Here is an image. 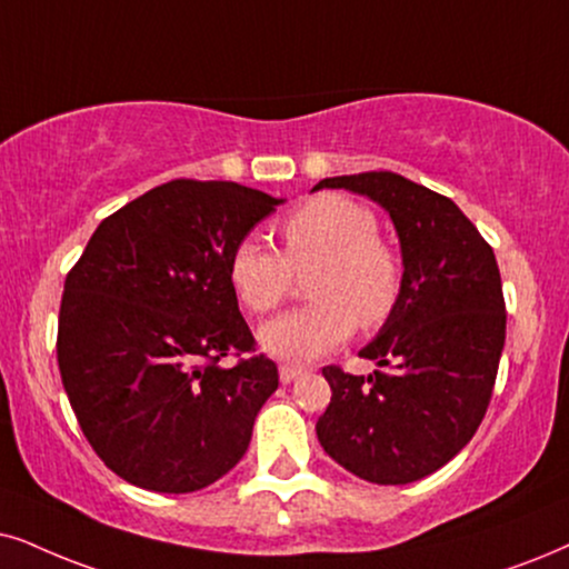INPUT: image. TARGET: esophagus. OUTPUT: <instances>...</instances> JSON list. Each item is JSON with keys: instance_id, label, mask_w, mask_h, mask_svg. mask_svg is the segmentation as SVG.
<instances>
[{"instance_id": "1", "label": "esophagus", "mask_w": 569, "mask_h": 569, "mask_svg": "<svg viewBox=\"0 0 569 569\" xmlns=\"http://www.w3.org/2000/svg\"><path fill=\"white\" fill-rule=\"evenodd\" d=\"M280 383H291V380H297L305 376V368H299V365H280Z\"/></svg>"}]
</instances>
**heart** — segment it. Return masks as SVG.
I'll list each match as a JSON object with an SVG mask.
<instances>
[{
    "mask_svg": "<svg viewBox=\"0 0 569 569\" xmlns=\"http://www.w3.org/2000/svg\"><path fill=\"white\" fill-rule=\"evenodd\" d=\"M378 214L347 193H320L280 222L283 254L243 239L228 257V280L249 312L268 315L283 305L293 270L305 272L312 305L270 320L262 349L280 359H318L341 347L359 326L380 328L405 293V260L378 236Z\"/></svg>",
    "mask_w": 569,
    "mask_h": 569,
    "instance_id": "heart-1",
    "label": "heart"
}]
</instances>
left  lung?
<instances>
[{"mask_svg": "<svg viewBox=\"0 0 569 569\" xmlns=\"http://www.w3.org/2000/svg\"><path fill=\"white\" fill-rule=\"evenodd\" d=\"M315 189L378 201L405 260L397 312L359 351L386 370L365 378L322 368L333 397L318 441L357 478L415 483L457 457L486 417L507 336L499 264L455 201L397 172L326 178Z\"/></svg>", "mask_w": 569, "mask_h": 569, "instance_id": "8db88e82", "label": "left lung"}]
</instances>
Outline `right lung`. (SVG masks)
I'll list each match as a JSON object with an SVG mask.
<instances>
[{"label":"right lung","mask_w":569,"mask_h":569,"mask_svg":"<svg viewBox=\"0 0 569 569\" xmlns=\"http://www.w3.org/2000/svg\"><path fill=\"white\" fill-rule=\"evenodd\" d=\"M283 199L162 183L99 222L64 278L57 362L91 449L128 483L191 493L247 455L278 368L254 351L228 257ZM240 357L222 369V356Z\"/></svg>","instance_id":"right-lung-1"}]
</instances>
